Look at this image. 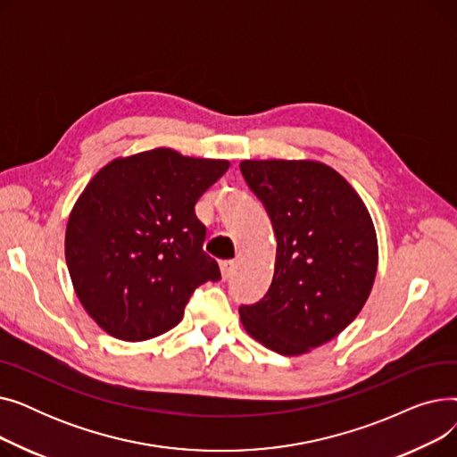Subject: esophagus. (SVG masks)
I'll list each match as a JSON object with an SVG mask.
<instances>
[{
  "label": "esophagus",
  "instance_id": "34e87169",
  "mask_svg": "<svg viewBox=\"0 0 457 457\" xmlns=\"http://www.w3.org/2000/svg\"><path fill=\"white\" fill-rule=\"evenodd\" d=\"M233 270H235V261H231V259L220 261V274H222V279L231 278Z\"/></svg>",
  "mask_w": 457,
  "mask_h": 457
}]
</instances>
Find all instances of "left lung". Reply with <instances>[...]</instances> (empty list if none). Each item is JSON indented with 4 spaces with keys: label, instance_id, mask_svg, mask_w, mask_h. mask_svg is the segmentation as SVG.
<instances>
[{
    "label": "left lung",
    "instance_id": "left-lung-1",
    "mask_svg": "<svg viewBox=\"0 0 457 457\" xmlns=\"http://www.w3.org/2000/svg\"><path fill=\"white\" fill-rule=\"evenodd\" d=\"M241 172L270 216L278 248L269 293L238 315L269 350L307 353L337 337L369 300L378 270L370 212L320 161L246 159Z\"/></svg>",
    "mask_w": 457,
    "mask_h": 457
}]
</instances>
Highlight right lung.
Here are the masks:
<instances>
[{"instance_id": "obj_1", "label": "right lung", "mask_w": 457, "mask_h": 457, "mask_svg": "<svg viewBox=\"0 0 457 457\" xmlns=\"http://www.w3.org/2000/svg\"><path fill=\"white\" fill-rule=\"evenodd\" d=\"M228 168L155 148L116 157L88 181L68 216L64 255L83 309L105 333L157 337L181 322L196 287L220 279L195 205Z\"/></svg>"}]
</instances>
